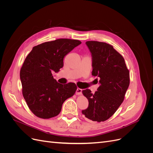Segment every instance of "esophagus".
I'll return each instance as SVG.
<instances>
[{"mask_svg":"<svg viewBox=\"0 0 153 153\" xmlns=\"http://www.w3.org/2000/svg\"><path fill=\"white\" fill-rule=\"evenodd\" d=\"M82 90L80 89V88H77L76 91V94L80 95V94H82Z\"/></svg>","mask_w":153,"mask_h":153,"instance_id":"1","label":"esophagus"}]
</instances>
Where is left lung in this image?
Returning <instances> with one entry per match:
<instances>
[{"mask_svg":"<svg viewBox=\"0 0 153 153\" xmlns=\"http://www.w3.org/2000/svg\"><path fill=\"white\" fill-rule=\"evenodd\" d=\"M85 44L91 53L92 75L99 78L100 86L94 94L88 89L82 91L89 106L82 113L100 123L113 115L123 103L129 85V73L124 58L112 45L95 41Z\"/></svg>","mask_w":153,"mask_h":153,"instance_id":"1","label":"left lung"}]
</instances>
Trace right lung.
<instances>
[{"label": "right lung", "mask_w": 153, "mask_h": 153, "mask_svg": "<svg viewBox=\"0 0 153 153\" xmlns=\"http://www.w3.org/2000/svg\"><path fill=\"white\" fill-rule=\"evenodd\" d=\"M81 43L70 39L48 41L35 46L25 58L20 74L22 94L37 117L57 116L65 100L75 93V84H59L52 73L59 72L64 66V57Z\"/></svg>", "instance_id": "obj_1"}]
</instances>
